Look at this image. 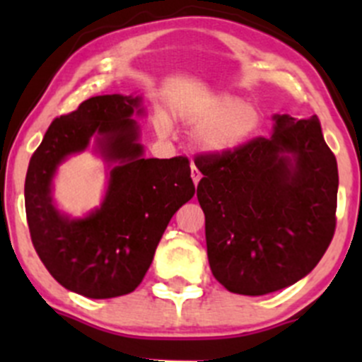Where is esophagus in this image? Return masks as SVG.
Returning a JSON list of instances; mask_svg holds the SVG:
<instances>
[{
	"label": "esophagus",
	"mask_w": 362,
	"mask_h": 362,
	"mask_svg": "<svg viewBox=\"0 0 362 362\" xmlns=\"http://www.w3.org/2000/svg\"><path fill=\"white\" fill-rule=\"evenodd\" d=\"M191 177H192V182H194L196 185H198L199 180H202V173H199V170L194 166V164L191 166Z\"/></svg>",
	"instance_id": "1"
}]
</instances>
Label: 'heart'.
Segmentation results:
<instances>
[{
	"instance_id": "b5f03b06",
	"label": "heart",
	"mask_w": 362,
	"mask_h": 362,
	"mask_svg": "<svg viewBox=\"0 0 362 362\" xmlns=\"http://www.w3.org/2000/svg\"><path fill=\"white\" fill-rule=\"evenodd\" d=\"M184 119L196 124V144L211 154H224L235 151L255 133L259 113L249 103L235 96H211L189 105L182 112ZM160 131L168 124L160 120Z\"/></svg>"
}]
</instances>
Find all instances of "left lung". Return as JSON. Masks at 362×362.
Returning a JSON list of instances; mask_svg holds the SVG:
<instances>
[{
  "instance_id": "left-lung-1",
  "label": "left lung",
  "mask_w": 362,
  "mask_h": 362,
  "mask_svg": "<svg viewBox=\"0 0 362 362\" xmlns=\"http://www.w3.org/2000/svg\"><path fill=\"white\" fill-rule=\"evenodd\" d=\"M273 119L269 138L194 159L210 269L236 294L293 286L315 268L337 229L338 166L319 117Z\"/></svg>"
}]
</instances>
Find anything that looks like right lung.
I'll return each instance as SVG.
<instances>
[{
  "label": "right lung",
  "instance_id": "1",
  "mask_svg": "<svg viewBox=\"0 0 362 362\" xmlns=\"http://www.w3.org/2000/svg\"><path fill=\"white\" fill-rule=\"evenodd\" d=\"M140 98L94 96L52 120L29 159L24 184L25 217L33 247L63 287L93 299L129 294L152 264L158 243L175 211L194 196L189 159H144L131 115ZM98 143L111 172L100 211L80 221L59 215L49 198L57 164Z\"/></svg>",
  "mask_w": 362,
  "mask_h": 362
}]
</instances>
